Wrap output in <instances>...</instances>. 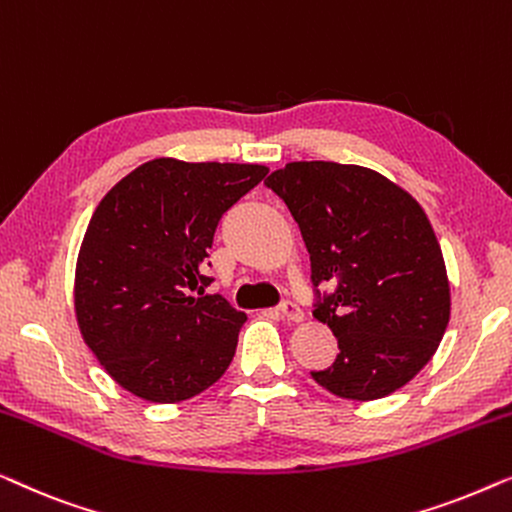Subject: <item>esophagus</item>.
Listing matches in <instances>:
<instances>
[{
    "label": "esophagus",
    "instance_id": "esophagus-1",
    "mask_svg": "<svg viewBox=\"0 0 512 512\" xmlns=\"http://www.w3.org/2000/svg\"><path fill=\"white\" fill-rule=\"evenodd\" d=\"M280 313H283L285 320L290 322H301L304 320V311L294 304V301H283V306H280Z\"/></svg>",
    "mask_w": 512,
    "mask_h": 512
}]
</instances>
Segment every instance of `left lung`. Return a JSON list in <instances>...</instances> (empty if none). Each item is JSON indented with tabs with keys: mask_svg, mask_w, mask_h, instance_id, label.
<instances>
[{
	"mask_svg": "<svg viewBox=\"0 0 512 512\" xmlns=\"http://www.w3.org/2000/svg\"><path fill=\"white\" fill-rule=\"evenodd\" d=\"M266 187L297 220L313 283L336 285L313 315L341 352L313 380L352 401L397 392L434 357L450 320V280L427 213L357 164L290 162Z\"/></svg>",
	"mask_w": 512,
	"mask_h": 512,
	"instance_id": "left-lung-1",
	"label": "left lung"
}]
</instances>
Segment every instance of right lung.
<instances>
[{
	"mask_svg": "<svg viewBox=\"0 0 512 512\" xmlns=\"http://www.w3.org/2000/svg\"><path fill=\"white\" fill-rule=\"evenodd\" d=\"M269 174L264 164L157 157L115 183L92 213L76 259L74 311L99 364L150 403L218 383L246 313L204 294V259L222 213Z\"/></svg>",
	"mask_w": 512,
	"mask_h": 512,
	"instance_id": "1",
	"label": "right lung"
}]
</instances>
